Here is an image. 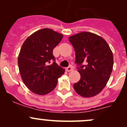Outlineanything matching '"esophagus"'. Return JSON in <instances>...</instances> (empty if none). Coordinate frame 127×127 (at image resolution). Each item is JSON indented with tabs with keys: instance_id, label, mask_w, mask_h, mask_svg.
Here are the masks:
<instances>
[{
	"instance_id": "obj_1",
	"label": "esophagus",
	"mask_w": 127,
	"mask_h": 127,
	"mask_svg": "<svg viewBox=\"0 0 127 127\" xmlns=\"http://www.w3.org/2000/svg\"><path fill=\"white\" fill-rule=\"evenodd\" d=\"M66 71H67V72H71V71H72L73 70L72 66H69L68 67H67V68L66 69Z\"/></svg>"
}]
</instances>
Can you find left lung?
<instances>
[{
  "mask_svg": "<svg viewBox=\"0 0 127 127\" xmlns=\"http://www.w3.org/2000/svg\"><path fill=\"white\" fill-rule=\"evenodd\" d=\"M69 40L75 52L80 79L74 84V90L85 98L96 96L107 84L112 71V50L101 37L89 32L70 36Z\"/></svg>",
  "mask_w": 127,
  "mask_h": 127,
  "instance_id": "left-lung-1",
  "label": "left lung"
}]
</instances>
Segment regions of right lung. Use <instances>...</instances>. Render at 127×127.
I'll return each instance as SVG.
<instances>
[{"mask_svg":"<svg viewBox=\"0 0 127 127\" xmlns=\"http://www.w3.org/2000/svg\"><path fill=\"white\" fill-rule=\"evenodd\" d=\"M63 35L48 28L35 32L24 41L18 64L23 81L32 92L39 95L50 93L56 87L58 79L64 69L55 63L53 50ZM53 61L52 65L48 63Z\"/></svg>","mask_w":127,"mask_h":127,"instance_id":"add662e5","label":"right lung"}]
</instances>
